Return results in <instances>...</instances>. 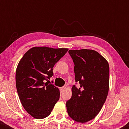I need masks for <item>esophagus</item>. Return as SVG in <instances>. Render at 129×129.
<instances>
[{
  "instance_id": "34e87169",
  "label": "esophagus",
  "mask_w": 129,
  "mask_h": 129,
  "mask_svg": "<svg viewBox=\"0 0 129 129\" xmlns=\"http://www.w3.org/2000/svg\"><path fill=\"white\" fill-rule=\"evenodd\" d=\"M66 89V87H65V86H63V87H60V89L61 92H63V91H64Z\"/></svg>"
}]
</instances>
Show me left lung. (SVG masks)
<instances>
[{"instance_id": "obj_1", "label": "left lung", "mask_w": 129, "mask_h": 129, "mask_svg": "<svg viewBox=\"0 0 129 129\" xmlns=\"http://www.w3.org/2000/svg\"><path fill=\"white\" fill-rule=\"evenodd\" d=\"M75 63V80L71 99L66 104L69 116L79 123L94 119L106 100L109 89L108 61L98 52L90 49L69 50Z\"/></svg>"}]
</instances>
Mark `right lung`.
I'll return each mask as SVG.
<instances>
[{"label": "right lung", "instance_id": "right-lung-1", "mask_svg": "<svg viewBox=\"0 0 129 129\" xmlns=\"http://www.w3.org/2000/svg\"><path fill=\"white\" fill-rule=\"evenodd\" d=\"M68 50V48L33 47L24 53L17 64V93L23 107L35 119L47 117L59 100V89L45 82L53 75V68Z\"/></svg>", "mask_w": 129, "mask_h": 129}]
</instances>
